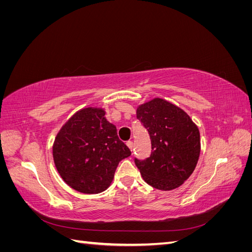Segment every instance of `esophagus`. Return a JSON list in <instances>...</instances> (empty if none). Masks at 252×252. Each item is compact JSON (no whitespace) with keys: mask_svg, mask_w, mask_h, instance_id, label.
<instances>
[{"mask_svg":"<svg viewBox=\"0 0 252 252\" xmlns=\"http://www.w3.org/2000/svg\"><path fill=\"white\" fill-rule=\"evenodd\" d=\"M126 144H127L128 148L130 149V150H132V148H133V142H132V141H128Z\"/></svg>","mask_w":252,"mask_h":252,"instance_id":"1","label":"esophagus"}]
</instances>
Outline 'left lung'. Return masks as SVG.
Listing matches in <instances>:
<instances>
[{
	"label": "left lung",
	"mask_w": 252,
	"mask_h": 252,
	"mask_svg": "<svg viewBox=\"0 0 252 252\" xmlns=\"http://www.w3.org/2000/svg\"><path fill=\"white\" fill-rule=\"evenodd\" d=\"M136 118L151 140L150 157L134 158L144 181L165 191L180 187L199 161V128L184 110L159 97L140 105Z\"/></svg>",
	"instance_id": "8db88e82"
}]
</instances>
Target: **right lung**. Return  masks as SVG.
Segmentation results:
<instances>
[{
	"mask_svg": "<svg viewBox=\"0 0 252 252\" xmlns=\"http://www.w3.org/2000/svg\"><path fill=\"white\" fill-rule=\"evenodd\" d=\"M53 161L67 185L82 193L107 189L122 159L131 155L102 108L81 109L56 136Z\"/></svg>",
	"mask_w": 252,
	"mask_h": 252,
	"instance_id": "obj_1",
	"label": "right lung"
}]
</instances>
